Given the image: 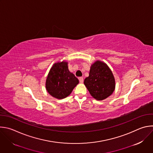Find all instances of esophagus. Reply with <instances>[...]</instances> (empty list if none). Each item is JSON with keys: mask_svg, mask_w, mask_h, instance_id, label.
I'll return each instance as SVG.
<instances>
[{"mask_svg": "<svg viewBox=\"0 0 153 153\" xmlns=\"http://www.w3.org/2000/svg\"><path fill=\"white\" fill-rule=\"evenodd\" d=\"M79 82H80V83H82L83 82V77H79Z\"/></svg>", "mask_w": 153, "mask_h": 153, "instance_id": "1", "label": "esophagus"}]
</instances>
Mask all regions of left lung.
Segmentation results:
<instances>
[{
    "mask_svg": "<svg viewBox=\"0 0 153 153\" xmlns=\"http://www.w3.org/2000/svg\"><path fill=\"white\" fill-rule=\"evenodd\" d=\"M84 84L91 96L97 100H103L109 97L115 88V80L113 73L108 65L97 61L90 68L89 76Z\"/></svg>",
    "mask_w": 153,
    "mask_h": 153,
    "instance_id": "left-lung-1",
    "label": "left lung"
}]
</instances>
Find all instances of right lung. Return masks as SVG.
<instances>
[{
	"mask_svg": "<svg viewBox=\"0 0 153 153\" xmlns=\"http://www.w3.org/2000/svg\"><path fill=\"white\" fill-rule=\"evenodd\" d=\"M79 83L78 79L68 70V62L54 64L48 74L45 88L52 97L62 99L68 97Z\"/></svg>",
	"mask_w": 153,
	"mask_h": 153,
	"instance_id": "add662e5",
	"label": "right lung"
}]
</instances>
